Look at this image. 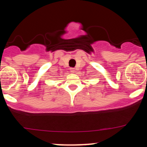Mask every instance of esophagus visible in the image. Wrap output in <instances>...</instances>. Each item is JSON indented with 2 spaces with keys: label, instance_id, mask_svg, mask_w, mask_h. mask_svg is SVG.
<instances>
[{
  "label": "esophagus",
  "instance_id": "1",
  "mask_svg": "<svg viewBox=\"0 0 147 147\" xmlns=\"http://www.w3.org/2000/svg\"><path fill=\"white\" fill-rule=\"evenodd\" d=\"M70 72H72V73H75V68H70Z\"/></svg>",
  "mask_w": 147,
  "mask_h": 147
}]
</instances>
